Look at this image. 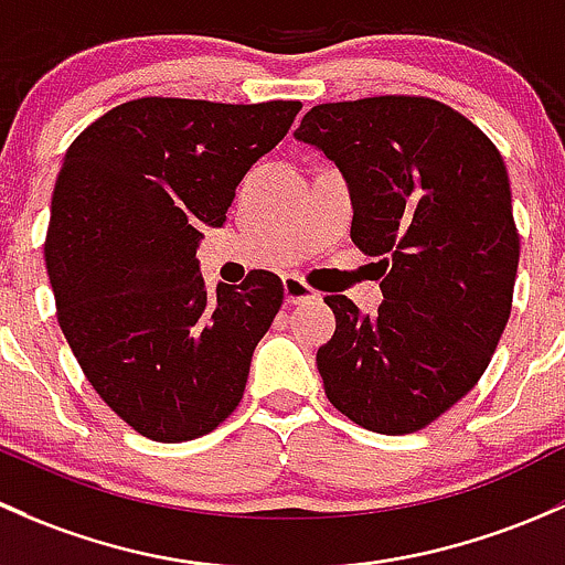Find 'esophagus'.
<instances>
[{"label":"esophagus","mask_w":565,"mask_h":565,"mask_svg":"<svg viewBox=\"0 0 565 565\" xmlns=\"http://www.w3.org/2000/svg\"><path fill=\"white\" fill-rule=\"evenodd\" d=\"M282 290H285V301H288V305H299V301H316L318 299L316 290L301 280V277H285Z\"/></svg>","instance_id":"obj_1"}]
</instances>
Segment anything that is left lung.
I'll list each match as a JSON object with an SVG mask.
<instances>
[{
  "mask_svg": "<svg viewBox=\"0 0 565 565\" xmlns=\"http://www.w3.org/2000/svg\"><path fill=\"white\" fill-rule=\"evenodd\" d=\"M296 138L348 179L351 239L383 275L375 318L326 296V397L372 433H416L479 383L509 323L520 231L503 157L468 116L422 95L321 103Z\"/></svg>",
  "mask_w": 565,
  "mask_h": 565,
  "instance_id": "8db88e82",
  "label": "left lung"
}]
</instances>
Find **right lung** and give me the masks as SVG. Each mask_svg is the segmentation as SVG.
I'll return each mask as SVG.
<instances>
[{
  "mask_svg": "<svg viewBox=\"0 0 565 565\" xmlns=\"http://www.w3.org/2000/svg\"><path fill=\"white\" fill-rule=\"evenodd\" d=\"M299 108L138 97L70 143L43 244L56 321L92 388L143 438H201L239 405L282 282L258 269L209 296L195 247Z\"/></svg>",
  "mask_w": 565,
  "mask_h": 565,
  "instance_id": "obj_1",
  "label": "right lung"
}]
</instances>
